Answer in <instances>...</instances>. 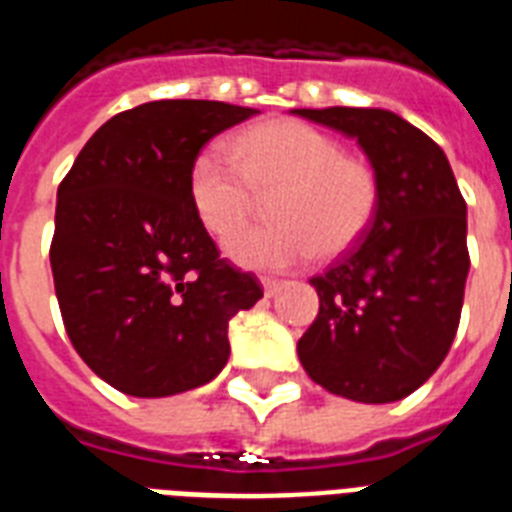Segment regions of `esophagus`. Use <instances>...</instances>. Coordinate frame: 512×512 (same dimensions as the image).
I'll return each instance as SVG.
<instances>
[{
  "instance_id": "obj_1",
  "label": "esophagus",
  "mask_w": 512,
  "mask_h": 512,
  "mask_svg": "<svg viewBox=\"0 0 512 512\" xmlns=\"http://www.w3.org/2000/svg\"><path fill=\"white\" fill-rule=\"evenodd\" d=\"M261 285H264V293H267L269 298L277 296V293H280V288H282V282L275 280V277H261Z\"/></svg>"
}]
</instances>
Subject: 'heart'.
<instances>
[{
	"instance_id": "heart-1",
	"label": "heart",
	"mask_w": 512,
	"mask_h": 512,
	"mask_svg": "<svg viewBox=\"0 0 512 512\" xmlns=\"http://www.w3.org/2000/svg\"><path fill=\"white\" fill-rule=\"evenodd\" d=\"M267 227L237 232L227 253L245 267L282 269L314 251H349L375 219L380 185L370 163L343 153L330 134L296 118H275L232 140L230 158L206 147L190 161V206L214 237L248 222L256 195H269Z\"/></svg>"
}]
</instances>
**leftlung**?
Returning <instances> with one entry per match:
<instances>
[{"label": "left lung", "mask_w": 512, "mask_h": 512, "mask_svg": "<svg viewBox=\"0 0 512 512\" xmlns=\"http://www.w3.org/2000/svg\"><path fill=\"white\" fill-rule=\"evenodd\" d=\"M293 113L354 137L380 185L365 235L309 280L320 312L298 359L330 394L396 402L431 378L455 341L470 269L465 200L444 150L391 110Z\"/></svg>", "instance_id": "1"}]
</instances>
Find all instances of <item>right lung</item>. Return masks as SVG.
I'll list each match as a JSON object with an SVG mask.
<instances>
[{
  "label": "right lung",
  "instance_id": "obj_1",
  "mask_svg": "<svg viewBox=\"0 0 512 512\" xmlns=\"http://www.w3.org/2000/svg\"><path fill=\"white\" fill-rule=\"evenodd\" d=\"M259 110L158 100L92 134L57 187L49 264L65 333L105 383L142 399L214 380L230 359L227 327L261 296L190 206L200 147Z\"/></svg>",
  "mask_w": 512,
  "mask_h": 512
}]
</instances>
